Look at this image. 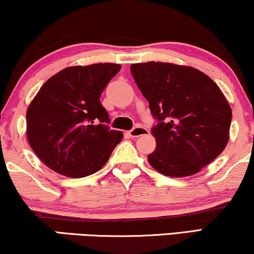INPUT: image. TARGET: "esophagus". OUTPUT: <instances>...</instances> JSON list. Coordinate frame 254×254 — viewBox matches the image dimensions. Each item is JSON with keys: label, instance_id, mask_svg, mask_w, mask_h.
<instances>
[{"label": "esophagus", "instance_id": "esophagus-1", "mask_svg": "<svg viewBox=\"0 0 254 254\" xmlns=\"http://www.w3.org/2000/svg\"><path fill=\"white\" fill-rule=\"evenodd\" d=\"M148 133H149V131L147 130V128H145L142 127H135L132 128V130L127 132L128 137H131V138H138V137H140V135H146Z\"/></svg>", "mask_w": 254, "mask_h": 254}]
</instances>
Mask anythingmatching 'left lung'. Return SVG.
<instances>
[{
	"label": "left lung",
	"mask_w": 254,
	"mask_h": 254,
	"mask_svg": "<svg viewBox=\"0 0 254 254\" xmlns=\"http://www.w3.org/2000/svg\"><path fill=\"white\" fill-rule=\"evenodd\" d=\"M133 79L158 121L151 166L166 176L197 174L216 159L229 140L231 108L219 86L201 71L173 63L130 66Z\"/></svg>",
	"instance_id": "1"
}]
</instances>
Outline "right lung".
<instances>
[{"mask_svg": "<svg viewBox=\"0 0 254 254\" xmlns=\"http://www.w3.org/2000/svg\"><path fill=\"white\" fill-rule=\"evenodd\" d=\"M120 64L70 66L42 85L26 113L28 142L46 166L79 178L101 169L123 133L110 130L100 95Z\"/></svg>", "mask_w": 254, "mask_h": 254, "instance_id": "obj_1", "label": "right lung"}]
</instances>
